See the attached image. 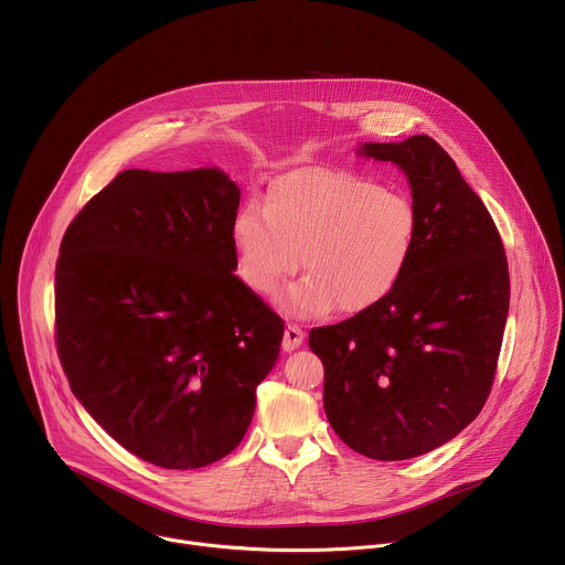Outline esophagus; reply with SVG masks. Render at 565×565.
Segmentation results:
<instances>
[{
  "label": "esophagus",
  "mask_w": 565,
  "mask_h": 565,
  "mask_svg": "<svg viewBox=\"0 0 565 565\" xmlns=\"http://www.w3.org/2000/svg\"><path fill=\"white\" fill-rule=\"evenodd\" d=\"M301 342H303V331L297 324H288L284 331V340H281L284 351H295L301 347Z\"/></svg>",
  "instance_id": "34e87169"
}]
</instances>
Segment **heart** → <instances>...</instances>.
I'll use <instances>...</instances> for the list:
<instances>
[{
    "instance_id": "heart-1",
    "label": "heart",
    "mask_w": 565,
    "mask_h": 565,
    "mask_svg": "<svg viewBox=\"0 0 565 565\" xmlns=\"http://www.w3.org/2000/svg\"><path fill=\"white\" fill-rule=\"evenodd\" d=\"M416 238L418 212L405 192L333 168L279 177L266 205L248 201L232 221L238 275L259 295H275L301 253L308 275L284 295L297 317L377 303L407 273Z\"/></svg>"
}]
</instances>
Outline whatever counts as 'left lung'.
<instances>
[{
	"label": "left lung",
	"instance_id": "1",
	"mask_svg": "<svg viewBox=\"0 0 565 565\" xmlns=\"http://www.w3.org/2000/svg\"><path fill=\"white\" fill-rule=\"evenodd\" d=\"M360 153L407 174L416 250L377 303L308 333L324 364L335 434L375 460L423 456L460 434L488 402L503 344L510 273L501 234L431 136L366 142Z\"/></svg>",
	"mask_w": 565,
	"mask_h": 565
}]
</instances>
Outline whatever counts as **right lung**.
Listing matches in <instances>:
<instances>
[{
    "label": "right lung",
    "instance_id": "1",
    "mask_svg": "<svg viewBox=\"0 0 565 565\" xmlns=\"http://www.w3.org/2000/svg\"><path fill=\"white\" fill-rule=\"evenodd\" d=\"M221 170L120 172L68 223L55 347L73 395L134 456L196 469L246 436L284 319L236 270Z\"/></svg>",
    "mask_w": 565,
    "mask_h": 565
}]
</instances>
